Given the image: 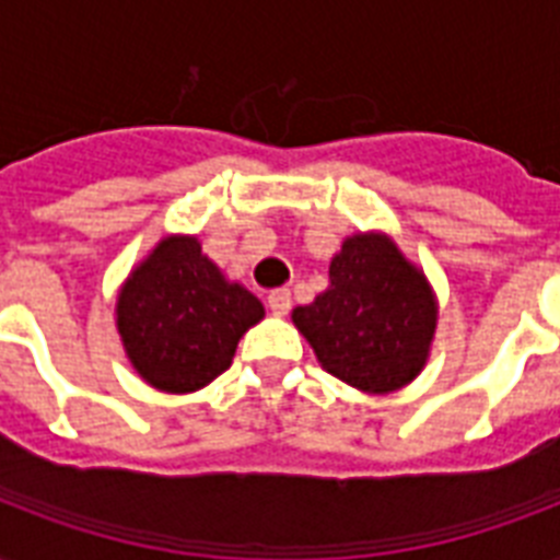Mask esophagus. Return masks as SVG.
I'll use <instances>...</instances> for the list:
<instances>
[{
  "label": "esophagus",
  "mask_w": 560,
  "mask_h": 560,
  "mask_svg": "<svg viewBox=\"0 0 560 560\" xmlns=\"http://www.w3.org/2000/svg\"><path fill=\"white\" fill-rule=\"evenodd\" d=\"M267 305H270V311L276 316L290 314V305H293V299H290V290H284V288L272 290L270 296H267Z\"/></svg>",
  "instance_id": "1"
}]
</instances>
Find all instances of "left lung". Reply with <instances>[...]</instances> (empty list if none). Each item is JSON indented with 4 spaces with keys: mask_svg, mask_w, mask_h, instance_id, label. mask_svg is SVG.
<instances>
[{
    "mask_svg": "<svg viewBox=\"0 0 560 560\" xmlns=\"http://www.w3.org/2000/svg\"><path fill=\"white\" fill-rule=\"evenodd\" d=\"M331 284L293 323L325 372L363 392H392L421 372L435 331L430 284L383 235H354Z\"/></svg>",
    "mask_w": 560,
    "mask_h": 560,
    "instance_id": "8db88e82",
    "label": "left lung"
}]
</instances>
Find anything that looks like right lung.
<instances>
[{
    "mask_svg": "<svg viewBox=\"0 0 560 560\" xmlns=\"http://www.w3.org/2000/svg\"><path fill=\"white\" fill-rule=\"evenodd\" d=\"M116 314L136 372L156 389L194 392L232 366L264 307L220 276L197 237H168L127 279Z\"/></svg>",
    "mask_w": 560,
    "mask_h": 560,
    "instance_id": "1",
    "label": "right lung"
}]
</instances>
